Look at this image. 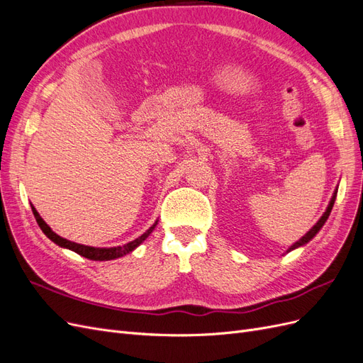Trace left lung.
<instances>
[{
    "mask_svg": "<svg viewBox=\"0 0 363 363\" xmlns=\"http://www.w3.org/2000/svg\"><path fill=\"white\" fill-rule=\"evenodd\" d=\"M336 193H337V190L333 193V196H332V201H330V203H329V206H327V209H325V213L323 214V217L318 220V223L317 225H315L308 233H306V235L305 237H303V238H300L296 244H292L291 245V247H289V250L288 252H291V250H294V249H297V247H300V245H303V244H306L308 241H311L315 235H317V232L323 228V225L325 223V220L327 218H329V216H330V211H332V208H333V203H335V199H336Z\"/></svg>",
    "mask_w": 363,
    "mask_h": 363,
    "instance_id": "8db88e82",
    "label": "left lung"
}]
</instances>
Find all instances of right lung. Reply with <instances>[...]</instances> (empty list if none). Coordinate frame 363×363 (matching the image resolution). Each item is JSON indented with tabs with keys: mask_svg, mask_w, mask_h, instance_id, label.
<instances>
[{
	"mask_svg": "<svg viewBox=\"0 0 363 363\" xmlns=\"http://www.w3.org/2000/svg\"><path fill=\"white\" fill-rule=\"evenodd\" d=\"M31 209H33V214H34V217H36V221H38V225H39V228L42 229V232L45 233L46 237H48L51 241H54L57 245H60V247H65V249H69V250H74L75 253H78V255H81V256H84V258H87V259H91V261H110V259H116V258H121V256H125L126 253H130V252H133L135 247H138L140 244H142L147 237H149V233L155 229V226H157V221H155V225H152L142 237H138V238H135L134 241H131V242H128V244H125V245H119V247H110V249H98V247H89V245H83V244H77V242H72V241H69V240H66V238H62V237H58L55 232H52L51 230V228L45 223L43 221V218L39 216V213L36 211V208L34 206H31Z\"/></svg>",
	"mask_w": 363,
	"mask_h": 363,
	"instance_id": "add662e5",
	"label": "right lung"
}]
</instances>
